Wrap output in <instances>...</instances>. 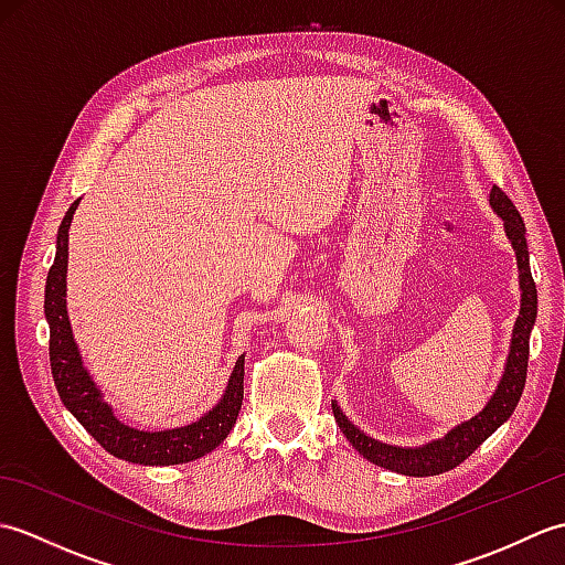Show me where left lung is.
<instances>
[{"mask_svg": "<svg viewBox=\"0 0 565 565\" xmlns=\"http://www.w3.org/2000/svg\"><path fill=\"white\" fill-rule=\"evenodd\" d=\"M490 203L498 211V215L505 221V233L510 243L518 252V267H520V289H522V308L520 318L514 322L512 332V347L508 356L505 374H502L500 386L493 398L483 407V413L468 419V423L451 429L447 437L437 439L431 444H425L419 449H401L391 447V444H383L366 437L362 429H356L350 419L342 415L338 403H332V413L342 435L350 439L352 447L369 459L371 463L388 468V471L403 473V476H439L444 471H451L454 466L466 461L481 444L493 435V431L505 423V419L514 413L518 407L524 381H526V364H530V332L536 320V284L532 279L530 269V252H526V237H524V221L520 211L514 209V203L500 186H493L490 191Z\"/></svg>", "mask_w": 565, "mask_h": 565, "instance_id": "left-lung-1", "label": "left lung"}]
</instances>
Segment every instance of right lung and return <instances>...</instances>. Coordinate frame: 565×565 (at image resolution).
<instances>
[{
  "label": "right lung",
  "mask_w": 565,
  "mask_h": 565,
  "mask_svg": "<svg viewBox=\"0 0 565 565\" xmlns=\"http://www.w3.org/2000/svg\"><path fill=\"white\" fill-rule=\"evenodd\" d=\"M79 199L67 209L63 223L57 227V252L45 279V318L51 326V371L60 401L79 419V425L97 439L102 447L142 466H172L194 461L199 456L213 451L231 435L243 407V379L245 356H239L227 381L221 403L196 423L164 431H140L118 423L111 407L102 401L99 388L94 386L87 369L82 366L77 344L72 340L67 308H65V274H67V231Z\"/></svg>",
  "instance_id": "add662e5"
}]
</instances>
